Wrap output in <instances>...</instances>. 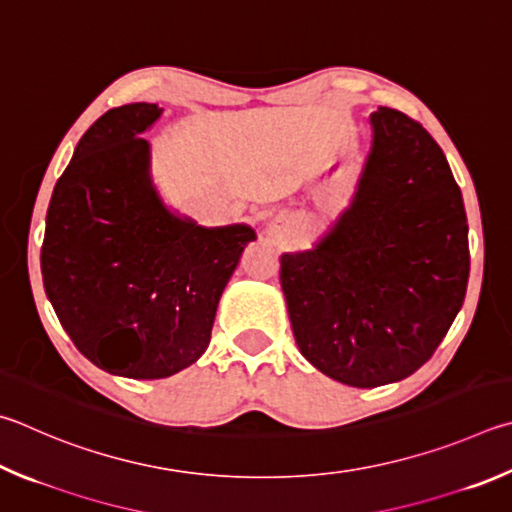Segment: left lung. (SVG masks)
Instances as JSON below:
<instances>
[{"instance_id": "obj_1", "label": "left lung", "mask_w": 512, "mask_h": 512, "mask_svg": "<svg viewBox=\"0 0 512 512\" xmlns=\"http://www.w3.org/2000/svg\"><path fill=\"white\" fill-rule=\"evenodd\" d=\"M374 147L356 201L280 282L302 356L351 387L412 376L466 297L468 219L434 138L403 111L371 114Z\"/></svg>"}]
</instances>
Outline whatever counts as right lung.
<instances>
[{
  "instance_id": "right-lung-1",
  "label": "right lung",
  "mask_w": 512,
  "mask_h": 512,
  "mask_svg": "<svg viewBox=\"0 0 512 512\" xmlns=\"http://www.w3.org/2000/svg\"><path fill=\"white\" fill-rule=\"evenodd\" d=\"M150 102L109 109L91 125L46 210L42 280L82 356L109 374L152 380L208 349L219 297L248 226L201 228L163 208L141 134Z\"/></svg>"
}]
</instances>
